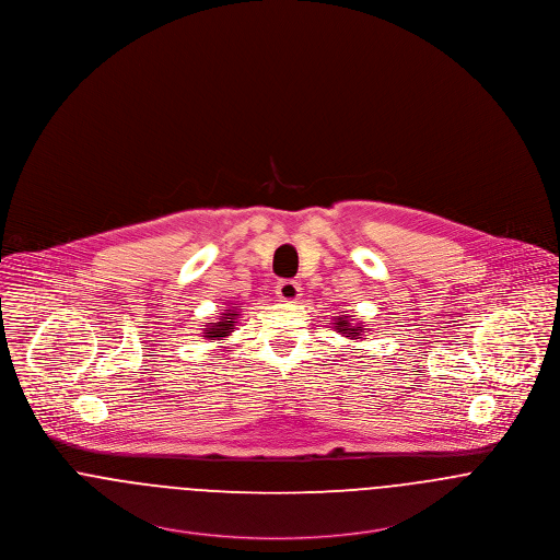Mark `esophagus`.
I'll return each instance as SVG.
<instances>
[{
	"label": "esophagus",
	"instance_id": "1",
	"mask_svg": "<svg viewBox=\"0 0 560 560\" xmlns=\"http://www.w3.org/2000/svg\"><path fill=\"white\" fill-rule=\"evenodd\" d=\"M276 295L280 302H295L302 295V287L293 280H280L276 284Z\"/></svg>",
	"mask_w": 560,
	"mask_h": 560
}]
</instances>
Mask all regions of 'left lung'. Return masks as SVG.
<instances>
[{"label":"left lung","instance_id":"obj_1","mask_svg":"<svg viewBox=\"0 0 560 560\" xmlns=\"http://www.w3.org/2000/svg\"><path fill=\"white\" fill-rule=\"evenodd\" d=\"M349 320H351V318L342 314V316L338 318L336 327H338V331H342V334H345L347 338H351V340H359V338H361V334H363V327H359V325H357V327H353V325H351Z\"/></svg>","mask_w":560,"mask_h":560}]
</instances>
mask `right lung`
Here are the masks:
<instances>
[{"label": "right lung", "mask_w": 560, "mask_h": 560, "mask_svg": "<svg viewBox=\"0 0 560 560\" xmlns=\"http://www.w3.org/2000/svg\"><path fill=\"white\" fill-rule=\"evenodd\" d=\"M242 305H233L231 310H226V312H222V316H220V320L218 323H207L205 325V338H209V340H222V338H226L233 329H235V323H237V318H240V310Z\"/></svg>", "instance_id": "add662e5"}]
</instances>
